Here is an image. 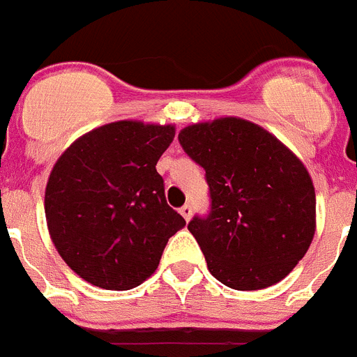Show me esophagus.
Returning a JSON list of instances; mask_svg holds the SVG:
<instances>
[{"label":"esophagus","instance_id":"1","mask_svg":"<svg viewBox=\"0 0 357 357\" xmlns=\"http://www.w3.org/2000/svg\"><path fill=\"white\" fill-rule=\"evenodd\" d=\"M181 214L184 216L185 222H189V220H191V216H193V207L189 206V204H185V206L181 207Z\"/></svg>","mask_w":357,"mask_h":357}]
</instances>
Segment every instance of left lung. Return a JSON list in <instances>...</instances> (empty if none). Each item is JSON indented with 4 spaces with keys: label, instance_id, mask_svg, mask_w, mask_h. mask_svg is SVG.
Returning <instances> with one entry per match:
<instances>
[{
    "label": "left lung",
    "instance_id": "1",
    "mask_svg": "<svg viewBox=\"0 0 357 357\" xmlns=\"http://www.w3.org/2000/svg\"><path fill=\"white\" fill-rule=\"evenodd\" d=\"M178 143L206 169L211 211L188 229L213 277L239 291L284 279L317 227L313 181L301 159L275 135L239 118L182 128Z\"/></svg>",
    "mask_w": 357,
    "mask_h": 357
}]
</instances>
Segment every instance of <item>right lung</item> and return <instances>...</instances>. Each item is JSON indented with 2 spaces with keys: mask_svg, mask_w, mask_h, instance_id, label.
I'll return each mask as SVG.
<instances>
[{
  "mask_svg": "<svg viewBox=\"0 0 357 357\" xmlns=\"http://www.w3.org/2000/svg\"><path fill=\"white\" fill-rule=\"evenodd\" d=\"M173 125L116 121L87 132L50 173V236L73 272L103 289H132L159 266L185 220L168 206L157 160Z\"/></svg>",
  "mask_w": 357,
  "mask_h": 357,
  "instance_id": "obj_1",
  "label": "right lung"
}]
</instances>
